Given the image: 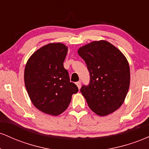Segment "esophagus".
Segmentation results:
<instances>
[{
	"mask_svg": "<svg viewBox=\"0 0 149 149\" xmlns=\"http://www.w3.org/2000/svg\"><path fill=\"white\" fill-rule=\"evenodd\" d=\"M76 84L77 85V87H78V88L80 90V87H81V83H80V82H77Z\"/></svg>",
	"mask_w": 149,
	"mask_h": 149,
	"instance_id": "34e87169",
	"label": "esophagus"
}]
</instances>
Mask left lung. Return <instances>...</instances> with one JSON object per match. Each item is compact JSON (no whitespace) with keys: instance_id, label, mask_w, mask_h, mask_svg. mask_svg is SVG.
Returning <instances> with one entry per match:
<instances>
[{"instance_id":"1","label":"left lung","mask_w":149,"mask_h":149,"mask_svg":"<svg viewBox=\"0 0 149 149\" xmlns=\"http://www.w3.org/2000/svg\"><path fill=\"white\" fill-rule=\"evenodd\" d=\"M78 54L86 63L90 75V84L80 89L88 107L100 116L116 111L123 104L130 88V70L127 58L104 40L82 46Z\"/></svg>"}]
</instances>
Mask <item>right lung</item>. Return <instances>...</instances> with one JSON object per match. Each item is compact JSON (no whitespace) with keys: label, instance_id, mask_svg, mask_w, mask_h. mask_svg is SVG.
<instances>
[{"label":"right lung","instance_id":"right-lung-1","mask_svg":"<svg viewBox=\"0 0 149 149\" xmlns=\"http://www.w3.org/2000/svg\"><path fill=\"white\" fill-rule=\"evenodd\" d=\"M67 52L64 44L50 42L35 51L26 64V89L34 107L44 113L60 115L78 91L64 68Z\"/></svg>","mask_w":149,"mask_h":149}]
</instances>
